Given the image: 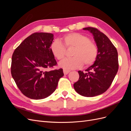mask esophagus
<instances>
[{
  "mask_svg": "<svg viewBox=\"0 0 131 131\" xmlns=\"http://www.w3.org/2000/svg\"><path fill=\"white\" fill-rule=\"evenodd\" d=\"M69 72H70V70H67V69H63V73H64V75L68 74Z\"/></svg>",
  "mask_w": 131,
  "mask_h": 131,
  "instance_id": "34e87169",
  "label": "esophagus"
}]
</instances>
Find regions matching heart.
I'll return each instance as SVG.
<instances>
[{"instance_id": "b5f03b06", "label": "heart", "mask_w": 131, "mask_h": 131, "mask_svg": "<svg viewBox=\"0 0 131 131\" xmlns=\"http://www.w3.org/2000/svg\"><path fill=\"white\" fill-rule=\"evenodd\" d=\"M62 40L66 48L74 47L72 52L73 57L66 58L59 63L65 69H74L93 65L98 56V48L94 42L90 41L86 35L80 33H70L64 35ZM63 43L56 40L51 43L50 50L53 56L62 60L66 56V49Z\"/></svg>"}]
</instances>
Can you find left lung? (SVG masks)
Returning a JSON list of instances; mask_svg holds the SVG:
<instances>
[{
    "label": "left lung",
    "instance_id": "8db88e82",
    "mask_svg": "<svg viewBox=\"0 0 131 131\" xmlns=\"http://www.w3.org/2000/svg\"><path fill=\"white\" fill-rule=\"evenodd\" d=\"M83 29L93 34L98 48V56L86 73L78 71L79 79L74 83V88L81 96L91 97L103 93L112 85L118 69V53L109 39L100 30L94 27Z\"/></svg>",
    "mask_w": 131,
    "mask_h": 131
}]
</instances>
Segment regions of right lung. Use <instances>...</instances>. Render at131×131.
<instances>
[{
	"label": "right lung",
	"instance_id": "right-lung-1",
	"mask_svg": "<svg viewBox=\"0 0 131 131\" xmlns=\"http://www.w3.org/2000/svg\"><path fill=\"white\" fill-rule=\"evenodd\" d=\"M53 40L51 33H33L12 56V77L21 92L29 98L41 100L49 97L64 75L62 68L47 70L57 64L50 50Z\"/></svg>",
	"mask_w": 131,
	"mask_h": 131
}]
</instances>
